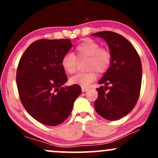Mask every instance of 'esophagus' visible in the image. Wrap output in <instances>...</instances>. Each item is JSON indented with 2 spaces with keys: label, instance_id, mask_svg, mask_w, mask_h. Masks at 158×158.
<instances>
[{
  "label": "esophagus",
  "instance_id": "obj_1",
  "mask_svg": "<svg viewBox=\"0 0 158 158\" xmlns=\"http://www.w3.org/2000/svg\"><path fill=\"white\" fill-rule=\"evenodd\" d=\"M89 89L88 87H82V92H85V91H87Z\"/></svg>",
  "mask_w": 158,
  "mask_h": 158
}]
</instances>
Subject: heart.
Masks as SVG:
<instances>
[{"label":"heart","instance_id":"1","mask_svg":"<svg viewBox=\"0 0 158 158\" xmlns=\"http://www.w3.org/2000/svg\"><path fill=\"white\" fill-rule=\"evenodd\" d=\"M87 58L85 67L87 72L79 73L70 79L72 84L88 86L96 78V71L104 73L111 66L112 54L111 50L106 47H100V44L92 38H85L79 42L73 49V53L67 52L63 56L61 65L63 69L69 74H73L77 70L78 59Z\"/></svg>","mask_w":158,"mask_h":158}]
</instances>
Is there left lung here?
Returning a JSON list of instances; mask_svg holds the SVG:
<instances>
[{
	"mask_svg": "<svg viewBox=\"0 0 158 158\" xmlns=\"http://www.w3.org/2000/svg\"><path fill=\"white\" fill-rule=\"evenodd\" d=\"M107 42L112 54L111 66L99 84L106 86L96 89L98 98L95 109L98 114L110 121L128 114L139 98L142 78L141 59L135 47L122 35L111 31L92 34Z\"/></svg>",
	"mask_w": 158,
	"mask_h": 158,
	"instance_id": "8db88e82",
	"label": "left lung"
}]
</instances>
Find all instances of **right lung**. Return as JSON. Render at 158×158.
Here are the masks:
<instances>
[{"mask_svg": "<svg viewBox=\"0 0 158 158\" xmlns=\"http://www.w3.org/2000/svg\"><path fill=\"white\" fill-rule=\"evenodd\" d=\"M71 48L69 39L38 40L19 61L16 79L20 101L30 115L44 125L55 126L64 122L82 92L76 84L63 87L68 79L61 60Z\"/></svg>", "mask_w": 158, "mask_h": 158, "instance_id": "obj_1", "label": "right lung"}]
</instances>
